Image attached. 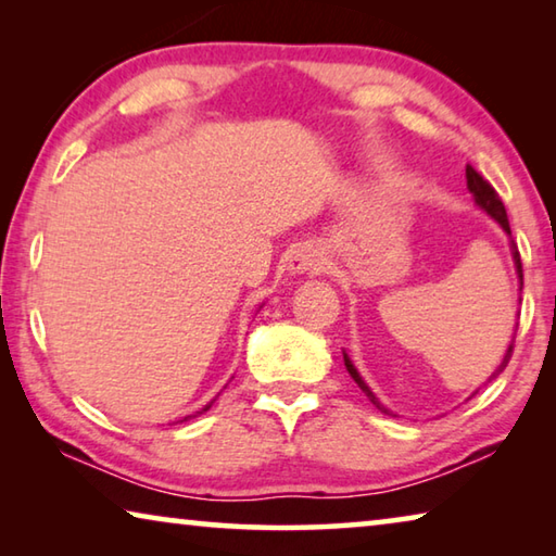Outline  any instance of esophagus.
Instances as JSON below:
<instances>
[{"mask_svg":"<svg viewBox=\"0 0 556 556\" xmlns=\"http://www.w3.org/2000/svg\"><path fill=\"white\" fill-rule=\"evenodd\" d=\"M289 269L294 271V275H304V271H321L324 257L312 248H301L289 257Z\"/></svg>","mask_w":556,"mask_h":556,"instance_id":"obj_1","label":"esophagus"}]
</instances>
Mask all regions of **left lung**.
I'll use <instances>...</instances> for the list:
<instances>
[{"label": "left lung", "instance_id": "8db88e82", "mask_svg": "<svg viewBox=\"0 0 556 556\" xmlns=\"http://www.w3.org/2000/svg\"><path fill=\"white\" fill-rule=\"evenodd\" d=\"M466 181H468V188H470V193L476 195V203L481 205V208L491 215V218H495L497 223L503 225V230L510 235V223H507V213H505V205H503V201H501V195H497V191L495 188L485 181V178L476 172L473 166H466ZM513 257H515V267H517V275H520V279H522V262H520V252H517V244L513 242ZM513 348H515V343H510V348H507V353H505V357H503V363H501V368L495 370V375L497 372H503L505 370V365L510 363V357H513ZM343 361H345V370L351 372V378L355 380V384L357 388H361L365 394H368V400L375 404V407H378L380 412H384V414H390V409H384L382 404L378 402V397H375V394L370 392V388L368 384L363 382V378L361 375H357V370L353 368V363H351V357L348 355H343ZM493 375V378H495Z\"/></svg>", "mask_w": 556, "mask_h": 556}]
</instances>
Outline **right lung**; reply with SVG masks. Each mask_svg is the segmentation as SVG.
Instances as JSON below:
<instances>
[{"label": "right lung", "instance_id": "1", "mask_svg": "<svg viewBox=\"0 0 556 556\" xmlns=\"http://www.w3.org/2000/svg\"><path fill=\"white\" fill-rule=\"evenodd\" d=\"M208 407H211V404H208ZM208 407H205V409H208ZM188 419V417H186ZM186 419H181V421H186Z\"/></svg>", "mask_w": 556, "mask_h": 556}]
</instances>
